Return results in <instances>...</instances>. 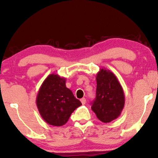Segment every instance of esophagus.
<instances>
[{
  "mask_svg": "<svg viewBox=\"0 0 158 158\" xmlns=\"http://www.w3.org/2000/svg\"><path fill=\"white\" fill-rule=\"evenodd\" d=\"M81 102L82 105H85L86 103V99L85 98H81Z\"/></svg>",
  "mask_w": 158,
  "mask_h": 158,
  "instance_id": "esophagus-1",
  "label": "esophagus"
}]
</instances>
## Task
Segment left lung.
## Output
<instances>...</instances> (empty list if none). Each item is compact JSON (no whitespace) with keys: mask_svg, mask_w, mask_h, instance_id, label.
Listing matches in <instances>:
<instances>
[{"mask_svg":"<svg viewBox=\"0 0 158 158\" xmlns=\"http://www.w3.org/2000/svg\"><path fill=\"white\" fill-rule=\"evenodd\" d=\"M96 81V98L91 108L100 121L110 123L118 118L124 108V92L115 75L108 69H100Z\"/></svg>","mask_w":158,"mask_h":158,"instance_id":"obj_1","label":"left lung"}]
</instances>
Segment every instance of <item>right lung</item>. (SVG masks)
I'll use <instances>...</instances> for the list:
<instances>
[{"label": "right lung", "mask_w": 158, "mask_h": 158, "mask_svg": "<svg viewBox=\"0 0 158 158\" xmlns=\"http://www.w3.org/2000/svg\"><path fill=\"white\" fill-rule=\"evenodd\" d=\"M66 79L51 73L42 84L36 98L40 114L48 124H66L76 108L81 105L66 86Z\"/></svg>", "instance_id": "right-lung-1"}]
</instances>
